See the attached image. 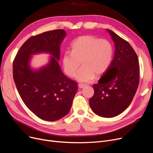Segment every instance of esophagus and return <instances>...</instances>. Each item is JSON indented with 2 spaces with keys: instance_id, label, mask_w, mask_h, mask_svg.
Returning <instances> with one entry per match:
<instances>
[{
  "instance_id": "1",
  "label": "esophagus",
  "mask_w": 153,
  "mask_h": 153,
  "mask_svg": "<svg viewBox=\"0 0 153 153\" xmlns=\"http://www.w3.org/2000/svg\"><path fill=\"white\" fill-rule=\"evenodd\" d=\"M86 85L85 84H78V86L79 88L80 89H82L83 88H84V86H85Z\"/></svg>"
}]
</instances>
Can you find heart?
Masks as SVG:
<instances>
[{
    "label": "heart",
    "instance_id": "1",
    "mask_svg": "<svg viewBox=\"0 0 153 153\" xmlns=\"http://www.w3.org/2000/svg\"><path fill=\"white\" fill-rule=\"evenodd\" d=\"M114 56L112 44L105 39L92 36L79 37L71 44V52L66 51L62 57L65 74L72 77L81 65L82 67L76 75L80 82H90L96 75L100 76L108 70Z\"/></svg>",
    "mask_w": 153,
    "mask_h": 153
}]
</instances>
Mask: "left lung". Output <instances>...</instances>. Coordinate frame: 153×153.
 <instances>
[{"mask_svg":"<svg viewBox=\"0 0 153 153\" xmlns=\"http://www.w3.org/2000/svg\"><path fill=\"white\" fill-rule=\"evenodd\" d=\"M114 42V59L108 70L93 85L89 99L92 111L103 117H113L128 108L139 82L138 57L132 46L116 33L106 29Z\"/></svg>","mask_w":153,"mask_h":153,"instance_id":"obj_1","label":"left lung"}]
</instances>
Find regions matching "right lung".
I'll return each instance as SVG.
<instances>
[{
    "label": "right lung",
    "instance_id": "right-lung-1",
    "mask_svg": "<svg viewBox=\"0 0 153 153\" xmlns=\"http://www.w3.org/2000/svg\"><path fill=\"white\" fill-rule=\"evenodd\" d=\"M66 36L63 29L48 31L26 41L13 62V77L26 106L38 117L55 121L67 115L72 104L77 84L66 77L58 61L60 45ZM48 53V64L38 69L30 65L32 56Z\"/></svg>",
    "mask_w": 153,
    "mask_h": 153
}]
</instances>
